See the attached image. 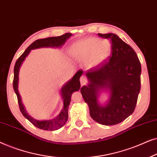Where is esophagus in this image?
<instances>
[{"mask_svg":"<svg viewBox=\"0 0 157 157\" xmlns=\"http://www.w3.org/2000/svg\"><path fill=\"white\" fill-rule=\"evenodd\" d=\"M80 81H81V85H85L86 83H87V79L86 78L85 76H81V78H80Z\"/></svg>","mask_w":157,"mask_h":157,"instance_id":"34e87169","label":"esophagus"}]
</instances>
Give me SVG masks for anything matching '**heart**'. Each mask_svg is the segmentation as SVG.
<instances>
[{
    "label": "heart",
    "mask_w": 157,
    "mask_h": 157,
    "mask_svg": "<svg viewBox=\"0 0 157 157\" xmlns=\"http://www.w3.org/2000/svg\"><path fill=\"white\" fill-rule=\"evenodd\" d=\"M73 54L79 59L87 60L90 67H95L109 57L111 52V45L108 40H101L99 38H89L79 40L73 47Z\"/></svg>",
    "instance_id": "1"
}]
</instances>
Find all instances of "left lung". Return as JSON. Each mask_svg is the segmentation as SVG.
<instances>
[{"instance_id":"left-lung-1","label":"left lung","mask_w":157,"mask_h":157,"mask_svg":"<svg viewBox=\"0 0 157 157\" xmlns=\"http://www.w3.org/2000/svg\"><path fill=\"white\" fill-rule=\"evenodd\" d=\"M98 36L110 40L111 56L87 71L89 84L81 87V93L94 121L115 125L134 112L141 89V63L134 49L116 34ZM104 87H109L111 94L108 104L103 107L98 104V94Z\"/></svg>"}]
</instances>
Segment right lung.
Segmentation results:
<instances>
[{"label": "right lung", "mask_w": 157, "mask_h": 157, "mask_svg": "<svg viewBox=\"0 0 157 157\" xmlns=\"http://www.w3.org/2000/svg\"><path fill=\"white\" fill-rule=\"evenodd\" d=\"M72 34L70 33H64L63 35L56 36V37H49L46 38H41V39H38L34 41L33 43L30 45L28 47L23 54L18 58L14 66V77L13 81V89L15 93L16 94L17 98H18V103L19 109H20L21 112L22 114L31 122V123L36 126L37 128H39L40 129L46 130V131H53L57 130L62 127L66 122L68 120V109L69 106L71 102V98L72 94L74 91H78L80 89L81 83L79 81V78L82 74L83 71H78L74 76L73 77L72 79L66 83L65 85L62 87L61 90V93L62 95L63 101V108L59 116L55 119L51 120H46V121H37V120L33 119V118L30 117L25 111L24 106L21 102V98L20 94L18 91V73L19 68L21 67V63L24 61L25 57L27 56L28 54L30 53V51L32 49L40 48V47H59L64 44V43L66 41V40L68 38L71 36Z\"/></svg>", "instance_id": "1"}]
</instances>
